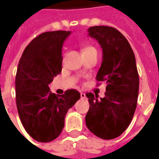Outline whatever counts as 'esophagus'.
<instances>
[{"instance_id":"obj_1","label":"esophagus","mask_w":159,"mask_h":159,"mask_svg":"<svg viewBox=\"0 0 159 159\" xmlns=\"http://www.w3.org/2000/svg\"><path fill=\"white\" fill-rule=\"evenodd\" d=\"M80 98H85V94L84 92H81V93H80Z\"/></svg>"}]
</instances>
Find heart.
I'll return each mask as SVG.
<instances>
[{"instance_id": "1", "label": "heart", "mask_w": 159, "mask_h": 159, "mask_svg": "<svg viewBox=\"0 0 159 159\" xmlns=\"http://www.w3.org/2000/svg\"><path fill=\"white\" fill-rule=\"evenodd\" d=\"M92 50H96V49L92 46H86L85 48L83 49V52H88V51H92Z\"/></svg>"}]
</instances>
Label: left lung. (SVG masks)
I'll list each match as a JSON object with an SVG mask.
<instances>
[{"label":"left lung","instance_id":"obj_1","mask_svg":"<svg viewBox=\"0 0 159 159\" xmlns=\"http://www.w3.org/2000/svg\"><path fill=\"white\" fill-rule=\"evenodd\" d=\"M88 32L103 49V61L96 80L106 82L107 86L103 98L86 93L90 108L85 124L101 139H115L130 124L137 106L139 80L135 56L127 38L116 28L92 26Z\"/></svg>","mask_w":159,"mask_h":159}]
</instances>
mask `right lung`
I'll return each instance as SVG.
<instances>
[{
    "label": "right lung",
    "instance_id": "1",
    "mask_svg": "<svg viewBox=\"0 0 159 159\" xmlns=\"http://www.w3.org/2000/svg\"><path fill=\"white\" fill-rule=\"evenodd\" d=\"M70 31H47L26 46L15 77L16 104L28 134L38 142L56 139L64 128L67 110L80 98L76 90L63 95L49 92V84L61 72V49Z\"/></svg>",
    "mask_w": 159,
    "mask_h": 159
}]
</instances>
